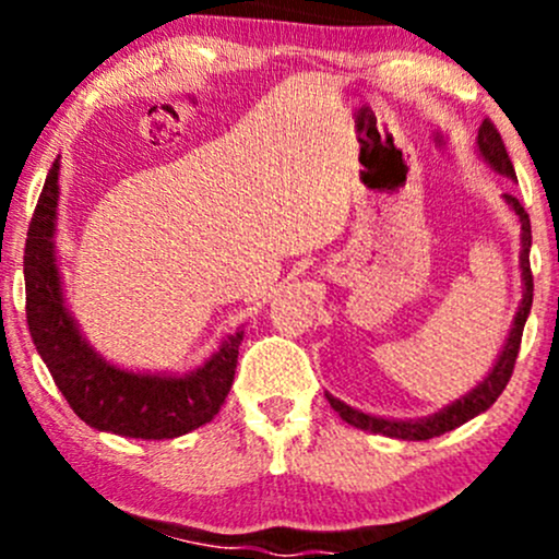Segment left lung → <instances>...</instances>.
I'll use <instances>...</instances> for the list:
<instances>
[{
	"label": "left lung",
	"mask_w": 559,
	"mask_h": 559,
	"mask_svg": "<svg viewBox=\"0 0 559 559\" xmlns=\"http://www.w3.org/2000/svg\"><path fill=\"white\" fill-rule=\"evenodd\" d=\"M476 144H478L480 157H484L486 163H489L491 168L499 173V176H507V178H512V181H515V168H512L510 155H507V150H504V141H502V136H499V131L493 128L491 120H484V123H480ZM504 202L510 204L512 210H515L518 217H521V230H523V234H521V243H523V249H521L523 299H521V305H518L515 320H512V329H510V333H507V344L502 346V352H499V357H497V362H493L491 373L486 376L476 389L467 391L465 396H460V400H454L452 404H447V407H441L439 413L428 415V418H418V420L378 418V415L360 413V409L349 407V404L336 400V396L325 394V400H329L331 407L336 409L338 415H342V420L349 423V426L360 428V431L381 433V436H389V439L426 441V439H433V436L454 431V428L463 426V423L476 418V415H480V413H486V409H489L491 404L499 400V394L504 391L507 381H510L512 368H515L518 352H521L523 325H525V318H528V312H531V301H534V275H531V262H528V252H531L528 213H525L523 204L518 202V199L512 194H504Z\"/></svg>",
	"instance_id": "left-lung-1"
}]
</instances>
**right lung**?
I'll return each instance as SVG.
<instances>
[{
	"instance_id": "1",
	"label": "right lung",
	"mask_w": 559,
	"mask_h": 559,
	"mask_svg": "<svg viewBox=\"0 0 559 559\" xmlns=\"http://www.w3.org/2000/svg\"><path fill=\"white\" fill-rule=\"evenodd\" d=\"M60 157L49 168L25 239V318L36 352L73 413L96 431L128 439H176L217 415L234 383L243 329L223 338L213 355L186 376L133 373L96 355L66 305L57 267Z\"/></svg>"
}]
</instances>
